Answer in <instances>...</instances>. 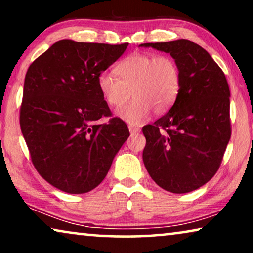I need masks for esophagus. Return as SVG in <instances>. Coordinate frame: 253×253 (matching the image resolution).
Instances as JSON below:
<instances>
[{"label": "esophagus", "mask_w": 253, "mask_h": 253, "mask_svg": "<svg viewBox=\"0 0 253 253\" xmlns=\"http://www.w3.org/2000/svg\"><path fill=\"white\" fill-rule=\"evenodd\" d=\"M129 131L131 134H136L140 131V129L138 126H129Z\"/></svg>", "instance_id": "1"}]
</instances>
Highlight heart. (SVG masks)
<instances>
[{"label": "heart", "instance_id": "heart-1", "mask_svg": "<svg viewBox=\"0 0 253 253\" xmlns=\"http://www.w3.org/2000/svg\"><path fill=\"white\" fill-rule=\"evenodd\" d=\"M116 73L103 71L98 83L101 94L109 106L120 108L124 121L140 124L150 115L164 114L174 105L182 85L181 68L169 55L136 53L121 61Z\"/></svg>", "mask_w": 253, "mask_h": 253}]
</instances>
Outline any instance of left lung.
Returning a JSON list of instances; mask_svg holds the SVG:
<instances>
[{
    "label": "left lung",
    "mask_w": 253,
    "mask_h": 253,
    "mask_svg": "<svg viewBox=\"0 0 253 253\" xmlns=\"http://www.w3.org/2000/svg\"><path fill=\"white\" fill-rule=\"evenodd\" d=\"M169 53L181 68L182 85L169 112L143 127V160L159 186L186 193L219 170L231 136L230 91L221 68L192 41L143 43Z\"/></svg>",
    "instance_id": "8db88e82"
}]
</instances>
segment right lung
<instances>
[{
	"label": "right lung",
	"instance_id": "1",
	"mask_svg": "<svg viewBox=\"0 0 253 253\" xmlns=\"http://www.w3.org/2000/svg\"><path fill=\"white\" fill-rule=\"evenodd\" d=\"M127 44L60 40L29 67L20 129L37 171L61 191L96 188L130 136L124 121L113 117L98 83ZM102 117L109 122L98 124Z\"/></svg>",
	"mask_w": 253,
	"mask_h": 253
}]
</instances>
